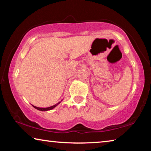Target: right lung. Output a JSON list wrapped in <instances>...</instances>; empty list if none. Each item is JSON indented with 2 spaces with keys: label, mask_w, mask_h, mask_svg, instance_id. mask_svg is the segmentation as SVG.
Returning a JSON list of instances; mask_svg holds the SVG:
<instances>
[{
  "label": "right lung",
  "mask_w": 151,
  "mask_h": 151,
  "mask_svg": "<svg viewBox=\"0 0 151 151\" xmlns=\"http://www.w3.org/2000/svg\"><path fill=\"white\" fill-rule=\"evenodd\" d=\"M61 101H63V100H61V101H60V102H58V104H55V105H54V106H50V107H36V106H33V105H32V106H33V107H34V108L36 109H37V110H40V111H49V110H52V109H53L54 108V107H56L57 106H58V104H60Z\"/></svg>",
  "instance_id": "add662e5"
}]
</instances>
